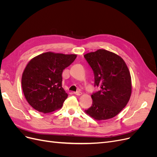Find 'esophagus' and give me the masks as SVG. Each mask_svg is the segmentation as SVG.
<instances>
[{
    "label": "esophagus",
    "instance_id": "obj_1",
    "mask_svg": "<svg viewBox=\"0 0 157 157\" xmlns=\"http://www.w3.org/2000/svg\"><path fill=\"white\" fill-rule=\"evenodd\" d=\"M73 94H75V95H77V96H80V95H82V92H75Z\"/></svg>",
    "mask_w": 157,
    "mask_h": 157
}]
</instances>
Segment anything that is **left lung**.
Returning a JSON list of instances; mask_svg holds the SVG:
<instances>
[{
	"label": "left lung",
	"instance_id": "left-lung-1",
	"mask_svg": "<svg viewBox=\"0 0 157 157\" xmlns=\"http://www.w3.org/2000/svg\"><path fill=\"white\" fill-rule=\"evenodd\" d=\"M94 74L98 92L91 97L92 105L85 112L97 121L117 115L130 100L132 79L129 69L121 56L103 49L84 56Z\"/></svg>",
	"mask_w": 157,
	"mask_h": 157
}]
</instances>
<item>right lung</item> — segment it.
Masks as SVG:
<instances>
[{
  "instance_id": "1",
  "label": "right lung",
  "mask_w": 157,
  "mask_h": 157,
  "mask_svg": "<svg viewBox=\"0 0 157 157\" xmlns=\"http://www.w3.org/2000/svg\"><path fill=\"white\" fill-rule=\"evenodd\" d=\"M77 56L48 52L29 61L22 75L21 86L33 109L48 113L62 107L68 96L62 88V72Z\"/></svg>"
}]
</instances>
